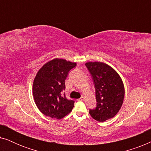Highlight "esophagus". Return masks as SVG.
I'll return each mask as SVG.
<instances>
[{
    "label": "esophagus",
    "instance_id": "esophagus-1",
    "mask_svg": "<svg viewBox=\"0 0 151 151\" xmlns=\"http://www.w3.org/2000/svg\"><path fill=\"white\" fill-rule=\"evenodd\" d=\"M84 98L83 96L81 97V98H80V99H78V100H79V101H84Z\"/></svg>",
    "mask_w": 151,
    "mask_h": 151
}]
</instances>
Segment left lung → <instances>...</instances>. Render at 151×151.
<instances>
[{
  "instance_id": "1",
  "label": "left lung",
  "mask_w": 151,
  "mask_h": 151,
  "mask_svg": "<svg viewBox=\"0 0 151 151\" xmlns=\"http://www.w3.org/2000/svg\"><path fill=\"white\" fill-rule=\"evenodd\" d=\"M96 89L97 105L90 109L93 118L105 122L118 113L124 98V86L119 74L110 66L100 62L85 64Z\"/></svg>"
}]
</instances>
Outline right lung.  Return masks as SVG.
<instances>
[{
	"label": "right lung",
	"instance_id": "1",
	"mask_svg": "<svg viewBox=\"0 0 151 151\" xmlns=\"http://www.w3.org/2000/svg\"><path fill=\"white\" fill-rule=\"evenodd\" d=\"M76 63L55 58L41 67L34 78L33 96L37 107L46 116L58 119L71 112L74 101L68 100L65 93V80Z\"/></svg>",
	"mask_w": 151,
	"mask_h": 151
}]
</instances>
